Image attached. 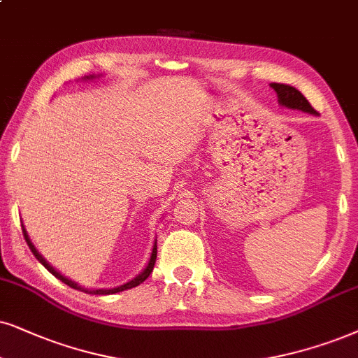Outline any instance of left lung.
I'll return each mask as SVG.
<instances>
[{"mask_svg": "<svg viewBox=\"0 0 358 358\" xmlns=\"http://www.w3.org/2000/svg\"><path fill=\"white\" fill-rule=\"evenodd\" d=\"M271 87L278 92L279 102L282 103V106H286L289 108H299V110L309 112V114H317V110L310 106L309 101H307V99L302 96L296 87H291V85H286V84H275V83L271 84Z\"/></svg>", "mask_w": 358, "mask_h": 358, "instance_id": "8db88e82", "label": "left lung"}]
</instances>
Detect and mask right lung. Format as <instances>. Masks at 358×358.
Returning <instances> with one entry per match:
<instances>
[{"label": "right lung", "instance_id": "obj_1", "mask_svg": "<svg viewBox=\"0 0 358 358\" xmlns=\"http://www.w3.org/2000/svg\"><path fill=\"white\" fill-rule=\"evenodd\" d=\"M22 226V224H21ZM22 234H24V239H26V243H28V246H29V250L33 251V255L36 256V259H38L41 264L44 266V268H46L49 273H51L52 275H56V278L59 279V280H62V282L64 284H67V286L69 287H72V289H79L80 291V286H78V284L76 282H72L71 279H67V278H64V275L62 274H59L56 269L52 268L51 264H49V262L44 259L43 256L39 255L38 251H36V248H34V244L31 243V239H29V236H28V233H26V229L22 228ZM155 259H157V244L155 246H153V250H152V256H150V261H148V264H147V268L142 271V273H140L137 278L135 279H132L130 280V282H127V284H124V286H119V287H114V289H97V291H87V289H83L84 292H87V294H96V296H102V294H115V292H120V291H125V289H132V287H135V286H138V284H142L143 280H145L148 275H150V273L153 271V266H155Z\"/></svg>", "mask_w": 358, "mask_h": 358}]
</instances>
